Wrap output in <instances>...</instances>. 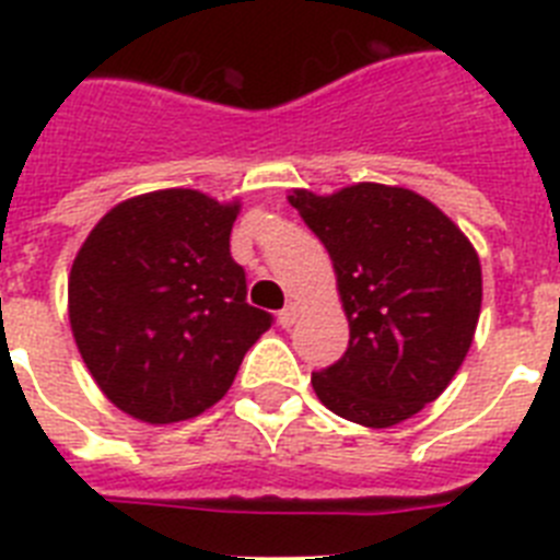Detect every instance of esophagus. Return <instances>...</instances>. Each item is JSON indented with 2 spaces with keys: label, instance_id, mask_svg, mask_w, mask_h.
<instances>
[{
  "label": "esophagus",
  "instance_id": "obj_1",
  "mask_svg": "<svg viewBox=\"0 0 560 560\" xmlns=\"http://www.w3.org/2000/svg\"><path fill=\"white\" fill-rule=\"evenodd\" d=\"M296 314H300V311H296V305H285V308L277 314V323H280V328H291V325L296 323Z\"/></svg>",
  "mask_w": 560,
  "mask_h": 560
}]
</instances>
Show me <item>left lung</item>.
Here are the masks:
<instances>
[{"label":"left lung","instance_id":"8db88e82","mask_svg":"<svg viewBox=\"0 0 560 560\" xmlns=\"http://www.w3.org/2000/svg\"><path fill=\"white\" fill-rule=\"evenodd\" d=\"M334 260L348 350L311 375L316 398L361 427L412 418L452 384L477 330L482 269L471 241L407 187L359 182L334 196L294 190Z\"/></svg>","mask_w":560,"mask_h":560}]
</instances>
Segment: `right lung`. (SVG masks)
I'll return each instance as SVG.
<instances>
[{
	"label": "right lung",
	"instance_id": "right-lung-1",
	"mask_svg": "<svg viewBox=\"0 0 560 560\" xmlns=\"http://www.w3.org/2000/svg\"><path fill=\"white\" fill-rule=\"evenodd\" d=\"M241 205L156 190L108 210L69 271V325L114 407L145 423L210 409L271 314L246 303L230 255Z\"/></svg>",
	"mask_w": 560,
	"mask_h": 560
}]
</instances>
